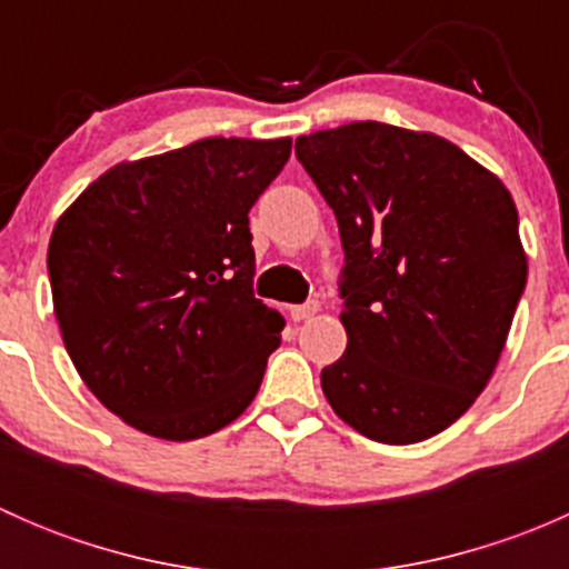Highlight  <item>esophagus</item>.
Instances as JSON below:
<instances>
[{
	"instance_id": "esophagus-1",
	"label": "esophagus",
	"mask_w": 569,
	"mask_h": 569,
	"mask_svg": "<svg viewBox=\"0 0 569 569\" xmlns=\"http://www.w3.org/2000/svg\"><path fill=\"white\" fill-rule=\"evenodd\" d=\"M319 308H321V306H319L317 300H308V302H302V306L291 308V319H295V321H306V319L317 317Z\"/></svg>"
}]
</instances>
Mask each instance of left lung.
<instances>
[{
    "mask_svg": "<svg viewBox=\"0 0 569 569\" xmlns=\"http://www.w3.org/2000/svg\"><path fill=\"white\" fill-rule=\"evenodd\" d=\"M297 159L347 261L349 341L321 391L377 443L443 432L490 382L526 289L512 194L455 142L377 120L297 137Z\"/></svg>",
    "mask_w": 569,
    "mask_h": 569,
    "instance_id": "obj_1",
    "label": "left lung"
}]
</instances>
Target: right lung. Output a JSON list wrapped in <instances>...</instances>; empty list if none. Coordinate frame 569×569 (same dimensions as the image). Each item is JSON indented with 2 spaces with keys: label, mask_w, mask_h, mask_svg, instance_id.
Masks as SVG:
<instances>
[{
  "label": "right lung",
  "mask_w": 569,
  "mask_h": 569,
  "mask_svg": "<svg viewBox=\"0 0 569 569\" xmlns=\"http://www.w3.org/2000/svg\"><path fill=\"white\" fill-rule=\"evenodd\" d=\"M289 153V137H209L114 164L57 220L49 280L62 341L129 427L206 438L256 399L283 317L252 297L248 214Z\"/></svg>",
  "instance_id": "add662e5"
}]
</instances>
